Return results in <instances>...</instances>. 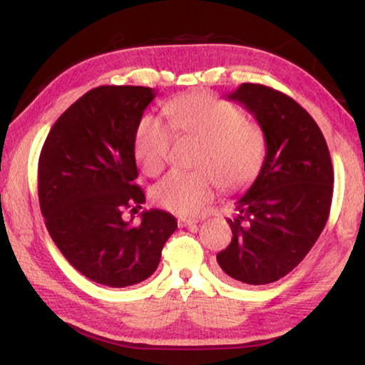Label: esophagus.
<instances>
[{
  "label": "esophagus",
  "instance_id": "obj_1",
  "mask_svg": "<svg viewBox=\"0 0 365 365\" xmlns=\"http://www.w3.org/2000/svg\"><path fill=\"white\" fill-rule=\"evenodd\" d=\"M177 224H178V227H190V225H195V224H197L196 220H193V219H183V217H178L177 219Z\"/></svg>",
  "mask_w": 365,
  "mask_h": 365
}]
</instances>
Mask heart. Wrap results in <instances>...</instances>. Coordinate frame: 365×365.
I'll list each match as a JSON object with an SVG mask.
<instances>
[{"label": "heart", "instance_id": "b5f03b06", "mask_svg": "<svg viewBox=\"0 0 365 365\" xmlns=\"http://www.w3.org/2000/svg\"><path fill=\"white\" fill-rule=\"evenodd\" d=\"M168 123L177 137L201 140L196 170H174L153 188V200L165 211L195 215L212 200L220 185L240 190L262 168L265 137L235 104L207 93H188L164 104ZM172 133L156 115H145L135 132V158L146 175L156 177L169 160Z\"/></svg>", "mask_w": 365, "mask_h": 365}]
</instances>
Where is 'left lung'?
Instances as JSON below:
<instances>
[{"mask_svg":"<svg viewBox=\"0 0 365 365\" xmlns=\"http://www.w3.org/2000/svg\"><path fill=\"white\" fill-rule=\"evenodd\" d=\"M228 100L242 103L261 125L264 164L228 219L232 243L217 255L222 274L246 285H267L289 274L317 242L333 195L329 146L316 120L293 98L259 83H242Z\"/></svg>","mask_w":365,"mask_h":365,"instance_id":"left-lung-1","label":"left lung"}]
</instances>
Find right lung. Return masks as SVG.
Wrapping results in <instances>:
<instances>
[{
  "label": "right lung",
  "instance_id": "right-lung-1",
  "mask_svg": "<svg viewBox=\"0 0 365 365\" xmlns=\"http://www.w3.org/2000/svg\"><path fill=\"white\" fill-rule=\"evenodd\" d=\"M154 96L148 86H96L54 122L40 153L38 200L53 242L80 274L110 288L151 277L177 228L159 209L135 225L122 219L145 202L135 132Z\"/></svg>",
  "mask_w": 365,
  "mask_h": 365
}]
</instances>
